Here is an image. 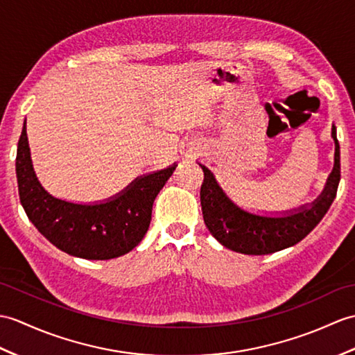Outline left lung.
Here are the masks:
<instances>
[{"label":"left lung","instance_id":"left-lung-1","mask_svg":"<svg viewBox=\"0 0 355 355\" xmlns=\"http://www.w3.org/2000/svg\"><path fill=\"white\" fill-rule=\"evenodd\" d=\"M331 136L336 144L334 168L322 195L311 207H302L282 218L252 215L237 207L222 192L211 172L200 164L204 172L200 192L202 216L211 236L225 248L246 255H266L301 242L322 220L337 193L340 181V148L336 127H333Z\"/></svg>","mask_w":355,"mask_h":355}]
</instances>
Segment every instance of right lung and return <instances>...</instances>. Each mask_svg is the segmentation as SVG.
Segmentation results:
<instances>
[{"mask_svg": "<svg viewBox=\"0 0 355 355\" xmlns=\"http://www.w3.org/2000/svg\"><path fill=\"white\" fill-rule=\"evenodd\" d=\"M177 164L135 180L119 196L83 205L49 195L36 178L26 125L18 142L16 177L28 219L57 248L87 260H109L130 252L151 222L153 202Z\"/></svg>", "mask_w": 355, "mask_h": 355, "instance_id": "obj_1", "label": "right lung"}]
</instances>
